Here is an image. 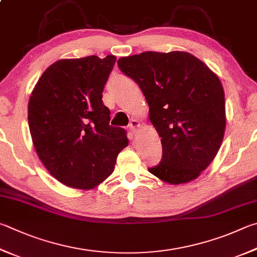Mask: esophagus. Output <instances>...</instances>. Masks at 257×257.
<instances>
[{
  "label": "esophagus",
  "instance_id": "34e87169",
  "mask_svg": "<svg viewBox=\"0 0 257 257\" xmlns=\"http://www.w3.org/2000/svg\"><path fill=\"white\" fill-rule=\"evenodd\" d=\"M139 127H141V122H139L138 120H135V119H133L132 121H130V123H129V129H130V132H132V134L133 135H135L137 133V130L139 129Z\"/></svg>",
  "mask_w": 257,
  "mask_h": 257
}]
</instances>
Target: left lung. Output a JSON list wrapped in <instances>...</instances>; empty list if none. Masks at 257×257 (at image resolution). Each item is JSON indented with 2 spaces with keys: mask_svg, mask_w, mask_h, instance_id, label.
<instances>
[{
  "mask_svg": "<svg viewBox=\"0 0 257 257\" xmlns=\"http://www.w3.org/2000/svg\"><path fill=\"white\" fill-rule=\"evenodd\" d=\"M149 105L163 156L148 171L170 184L195 180L216 157L226 128L225 92L219 77L185 51H146L118 60Z\"/></svg>",
  "mask_w": 257,
  "mask_h": 257,
  "instance_id": "1",
  "label": "left lung"
}]
</instances>
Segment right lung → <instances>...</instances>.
Segmentation results:
<instances>
[{
    "label": "right lung",
    "mask_w": 257,
    "mask_h": 257,
    "mask_svg": "<svg viewBox=\"0 0 257 257\" xmlns=\"http://www.w3.org/2000/svg\"><path fill=\"white\" fill-rule=\"evenodd\" d=\"M115 59L57 60L31 92L28 121L36 152L49 173L69 188L102 183L128 146L127 133L110 125V110L102 101Z\"/></svg>",
    "instance_id": "obj_1"
}]
</instances>
